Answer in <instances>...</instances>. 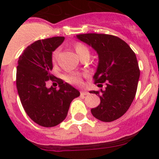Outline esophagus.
I'll return each instance as SVG.
<instances>
[{
  "label": "esophagus",
  "instance_id": "1",
  "mask_svg": "<svg viewBox=\"0 0 159 159\" xmlns=\"http://www.w3.org/2000/svg\"><path fill=\"white\" fill-rule=\"evenodd\" d=\"M80 94L82 95H88V92H87V91H84V90L83 91V90H82V91L80 92Z\"/></svg>",
  "mask_w": 159,
  "mask_h": 159
}]
</instances>
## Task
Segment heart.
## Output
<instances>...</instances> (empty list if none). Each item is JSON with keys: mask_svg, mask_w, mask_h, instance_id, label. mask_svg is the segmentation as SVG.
I'll list each match as a JSON object with an SVG mask.
<instances>
[{"mask_svg": "<svg viewBox=\"0 0 159 159\" xmlns=\"http://www.w3.org/2000/svg\"><path fill=\"white\" fill-rule=\"evenodd\" d=\"M75 52H77L78 56L80 57L83 56L85 53H90L89 49L87 47L85 44L81 43H76L75 45ZM59 53H60V49H56L52 54V60L53 63H56L58 58ZM64 80L67 81V83L71 84H80L82 83V75L79 74V73L75 72H69L67 73L64 75Z\"/></svg>", "mask_w": 159, "mask_h": 159, "instance_id": "obj_1", "label": "heart"}]
</instances>
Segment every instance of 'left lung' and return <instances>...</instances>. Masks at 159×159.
I'll use <instances>...</instances> for the list:
<instances>
[{"label": "left lung", "mask_w": 159, "mask_h": 159, "mask_svg": "<svg viewBox=\"0 0 159 159\" xmlns=\"http://www.w3.org/2000/svg\"><path fill=\"white\" fill-rule=\"evenodd\" d=\"M76 36L98 53L94 81L106 85L104 90L90 92L100 98V104L91 110L92 116L102 122L116 120L127 111L137 92L140 71L135 53L116 36L87 33Z\"/></svg>", "instance_id": "obj_1"}]
</instances>
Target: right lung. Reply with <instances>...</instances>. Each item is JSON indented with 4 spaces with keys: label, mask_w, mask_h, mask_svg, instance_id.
Returning <instances> with one entry per match:
<instances>
[{
    "label": "right lung",
    "mask_w": 159,
    "mask_h": 159,
    "mask_svg": "<svg viewBox=\"0 0 159 159\" xmlns=\"http://www.w3.org/2000/svg\"><path fill=\"white\" fill-rule=\"evenodd\" d=\"M64 40V36L37 40L28 46L18 60L16 81L20 99L30 119L42 127H55L64 121L71 101L80 95L51 74L52 52ZM50 80L57 81L60 88H47Z\"/></svg>",
    "instance_id": "1"
}]
</instances>
